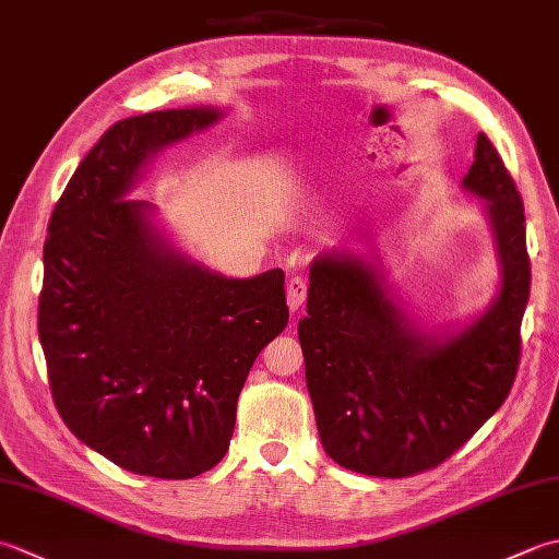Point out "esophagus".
<instances>
[{"instance_id":"obj_1","label":"esophagus","mask_w":559,"mask_h":559,"mask_svg":"<svg viewBox=\"0 0 559 559\" xmlns=\"http://www.w3.org/2000/svg\"><path fill=\"white\" fill-rule=\"evenodd\" d=\"M286 295H288V307L295 312V310H298V307H302V302L307 300V281L300 278V276H293V278L288 281Z\"/></svg>"}]
</instances>
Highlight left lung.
Listing matches in <instances>:
<instances>
[{"label": "left lung", "instance_id": "1", "mask_svg": "<svg viewBox=\"0 0 559 559\" xmlns=\"http://www.w3.org/2000/svg\"><path fill=\"white\" fill-rule=\"evenodd\" d=\"M463 187L483 197L502 264V290L459 336L420 334L355 254L310 266L298 336L319 437L338 466L408 478L447 461L502 406L521 358L531 290L524 201L492 141L478 134Z\"/></svg>", "mask_w": 559, "mask_h": 559}]
</instances>
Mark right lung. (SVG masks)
I'll return each mask as SVG.
<instances>
[{"mask_svg": "<svg viewBox=\"0 0 559 559\" xmlns=\"http://www.w3.org/2000/svg\"><path fill=\"white\" fill-rule=\"evenodd\" d=\"M213 108L115 122L55 204L38 334L55 406L124 471L185 480L216 466L259 350L288 324L283 271L225 278L173 252L129 189L151 153Z\"/></svg>", "mask_w": 559, "mask_h": 559, "instance_id": "1", "label": "right lung"}]
</instances>
